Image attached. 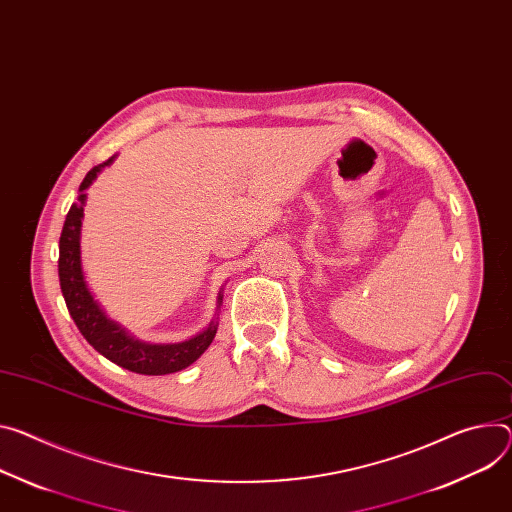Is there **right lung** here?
I'll list each match as a JSON object with an SVG mask.
<instances>
[{
    "instance_id": "1",
    "label": "right lung",
    "mask_w": 512,
    "mask_h": 512,
    "mask_svg": "<svg viewBox=\"0 0 512 512\" xmlns=\"http://www.w3.org/2000/svg\"><path fill=\"white\" fill-rule=\"evenodd\" d=\"M112 161L114 157L87 171L85 179L79 185L77 204L71 206L65 218L63 232L59 239L61 292L79 333L106 359H110L112 363L128 371H134V374H143V376L173 374V371L192 365L210 347L218 329V322L212 320L202 333L194 335L192 339H185L181 343H147L141 339H134L132 335H128L126 329L120 327L118 322L110 320L106 312L100 308V304L94 300V296H91L85 284L83 269H81V247H79L81 218H83V206L87 198L85 190L94 183L98 173L104 167H108ZM220 302H222V294H218V308H220Z\"/></svg>"
}]
</instances>
